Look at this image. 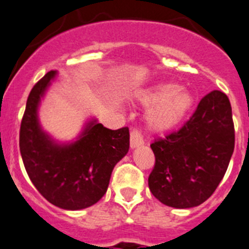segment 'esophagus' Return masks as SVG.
I'll return each mask as SVG.
<instances>
[{
	"mask_svg": "<svg viewBox=\"0 0 249 249\" xmlns=\"http://www.w3.org/2000/svg\"><path fill=\"white\" fill-rule=\"evenodd\" d=\"M142 144H143V137H142L141 132L137 129H132L131 134H130V147L136 148V147L142 146Z\"/></svg>",
	"mask_w": 249,
	"mask_h": 249,
	"instance_id": "34e87169",
	"label": "esophagus"
}]
</instances>
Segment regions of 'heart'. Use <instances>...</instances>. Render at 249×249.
<instances>
[{
    "instance_id": "heart-1",
    "label": "heart",
    "mask_w": 249,
    "mask_h": 249,
    "mask_svg": "<svg viewBox=\"0 0 249 249\" xmlns=\"http://www.w3.org/2000/svg\"><path fill=\"white\" fill-rule=\"evenodd\" d=\"M143 105L151 106L146 114L149 129L165 132L178 127L191 112L195 97L187 89L174 83L151 86L140 96Z\"/></svg>"
}]
</instances>
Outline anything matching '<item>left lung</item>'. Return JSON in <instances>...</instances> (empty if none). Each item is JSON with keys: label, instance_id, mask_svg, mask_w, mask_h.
Wrapping results in <instances>:
<instances>
[{"label": "left lung", "instance_id": "left-lung-1", "mask_svg": "<svg viewBox=\"0 0 249 249\" xmlns=\"http://www.w3.org/2000/svg\"><path fill=\"white\" fill-rule=\"evenodd\" d=\"M151 148L156 164L148 186L158 201L180 209L206 202L223 180L235 148L228 96L209 92L178 131L156 140Z\"/></svg>", "mask_w": 249, "mask_h": 249}]
</instances>
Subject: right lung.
<instances>
[{
	"instance_id": "add662e5",
	"label": "right lung",
	"mask_w": 249,
	"mask_h": 249,
	"mask_svg": "<svg viewBox=\"0 0 249 249\" xmlns=\"http://www.w3.org/2000/svg\"><path fill=\"white\" fill-rule=\"evenodd\" d=\"M55 76L57 71H48L31 90L19 148L36 190L53 206L79 211L97 203L107 192L115 164L129 151V127L110 130L91 119L75 141H54L41 127L38 107Z\"/></svg>"
}]
</instances>
